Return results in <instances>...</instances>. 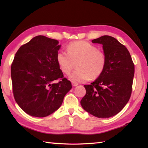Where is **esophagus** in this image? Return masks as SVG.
Listing matches in <instances>:
<instances>
[{"mask_svg":"<svg viewBox=\"0 0 148 148\" xmlns=\"http://www.w3.org/2000/svg\"><path fill=\"white\" fill-rule=\"evenodd\" d=\"M72 86H77V85H78V84H77V83H74V82H72Z\"/></svg>","mask_w":148,"mask_h":148,"instance_id":"34e87169","label":"esophagus"}]
</instances>
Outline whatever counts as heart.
<instances>
[{"label": "heart", "mask_w": 148, "mask_h": 148, "mask_svg": "<svg viewBox=\"0 0 148 148\" xmlns=\"http://www.w3.org/2000/svg\"><path fill=\"white\" fill-rule=\"evenodd\" d=\"M56 61L60 71L65 74L70 73L76 62L77 69L69 76L75 83L97 79L104 71L107 57L104 53L92 44L84 40L71 42L67 46V53L60 50L56 53Z\"/></svg>", "instance_id": "b5f03b06"}]
</instances>
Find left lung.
I'll return each instance as SVG.
<instances>
[{
    "mask_svg": "<svg viewBox=\"0 0 148 148\" xmlns=\"http://www.w3.org/2000/svg\"><path fill=\"white\" fill-rule=\"evenodd\" d=\"M92 42L103 45L107 64L101 76L84 86L86 93L81 105L94 116L108 118L120 112L130 98L134 64L127 48L113 37L103 36Z\"/></svg>",
    "mask_w": 148,
    "mask_h": 148,
    "instance_id": "obj_1",
    "label": "left lung"
}]
</instances>
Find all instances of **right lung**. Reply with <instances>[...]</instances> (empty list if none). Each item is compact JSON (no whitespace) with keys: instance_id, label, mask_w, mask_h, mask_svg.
Masks as SVG:
<instances>
[{"instance_id":"1","label":"right lung","mask_w":148,"mask_h":148,"mask_svg":"<svg viewBox=\"0 0 148 148\" xmlns=\"http://www.w3.org/2000/svg\"><path fill=\"white\" fill-rule=\"evenodd\" d=\"M57 40L37 36L16 53L11 68L12 92L21 109L42 118L56 111L72 88L56 61ZM58 80L57 83L54 81Z\"/></svg>"}]
</instances>
